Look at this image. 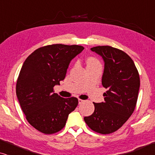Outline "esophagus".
<instances>
[{"mask_svg": "<svg viewBox=\"0 0 155 155\" xmlns=\"http://www.w3.org/2000/svg\"><path fill=\"white\" fill-rule=\"evenodd\" d=\"M84 101L82 100V99H78V103H79V104H82V103H83Z\"/></svg>", "mask_w": 155, "mask_h": 155, "instance_id": "esophagus-1", "label": "esophagus"}]
</instances>
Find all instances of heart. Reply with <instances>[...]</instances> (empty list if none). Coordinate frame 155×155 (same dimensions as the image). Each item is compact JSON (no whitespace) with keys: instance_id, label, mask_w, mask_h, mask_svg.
Masks as SVG:
<instances>
[{"instance_id":"b5f03b06","label":"heart","mask_w":155,"mask_h":155,"mask_svg":"<svg viewBox=\"0 0 155 155\" xmlns=\"http://www.w3.org/2000/svg\"><path fill=\"white\" fill-rule=\"evenodd\" d=\"M87 63V68L89 67H93V66H97V65H101L100 62L94 57L90 56L87 58L86 60Z\"/></svg>"}]
</instances>
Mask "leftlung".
Returning <instances> with one entry per match:
<instances>
[{"instance_id":"left-lung-1","label":"left lung","mask_w":155,"mask_h":155,"mask_svg":"<svg viewBox=\"0 0 155 155\" xmlns=\"http://www.w3.org/2000/svg\"><path fill=\"white\" fill-rule=\"evenodd\" d=\"M91 51L102 57L101 84L108 90L103 94L104 101L93 103L94 113L84 120L92 130L109 134L119 129L134 111L140 84L139 73L130 57L121 50L99 46Z\"/></svg>"}]
</instances>
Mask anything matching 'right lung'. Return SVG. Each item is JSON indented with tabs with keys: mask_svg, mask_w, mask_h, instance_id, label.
Returning <instances> with one entry per match:
<instances>
[{
	"mask_svg": "<svg viewBox=\"0 0 155 155\" xmlns=\"http://www.w3.org/2000/svg\"><path fill=\"white\" fill-rule=\"evenodd\" d=\"M84 47L52 44L37 48L27 57L20 70L16 94L31 126L45 134L64 128L69 114L78 104L76 97L63 98L54 87L64 80L71 60Z\"/></svg>",
	"mask_w": 155,
	"mask_h": 155,
	"instance_id": "1",
	"label": "right lung"
}]
</instances>
